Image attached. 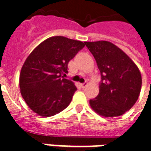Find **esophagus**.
Segmentation results:
<instances>
[{
    "instance_id": "1",
    "label": "esophagus",
    "mask_w": 151,
    "mask_h": 151,
    "mask_svg": "<svg viewBox=\"0 0 151 151\" xmlns=\"http://www.w3.org/2000/svg\"><path fill=\"white\" fill-rule=\"evenodd\" d=\"M87 85H88V83H87V82H85V83L81 84V86L82 88H86V86H87Z\"/></svg>"
}]
</instances>
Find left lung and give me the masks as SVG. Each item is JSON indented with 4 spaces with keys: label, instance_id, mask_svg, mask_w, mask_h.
I'll list each match as a JSON object with an SVG mask.
<instances>
[{
    "label": "left lung",
    "instance_id": "obj_1",
    "mask_svg": "<svg viewBox=\"0 0 151 151\" xmlns=\"http://www.w3.org/2000/svg\"><path fill=\"white\" fill-rule=\"evenodd\" d=\"M85 44L93 55L101 76L98 96L89 101L91 108L102 116H119L132 109L139 96V70L111 42L96 41Z\"/></svg>",
    "mask_w": 151,
    "mask_h": 151
}]
</instances>
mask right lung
<instances>
[{
    "label": "right lung",
    "mask_w": 151,
    "mask_h": 151,
    "mask_svg": "<svg viewBox=\"0 0 151 151\" xmlns=\"http://www.w3.org/2000/svg\"><path fill=\"white\" fill-rule=\"evenodd\" d=\"M85 45L78 40L53 36L32 50L21 68L19 88L34 112L49 117L70 104L77 87L62 75L68 73V63Z\"/></svg>",
    "instance_id": "1"
}]
</instances>
